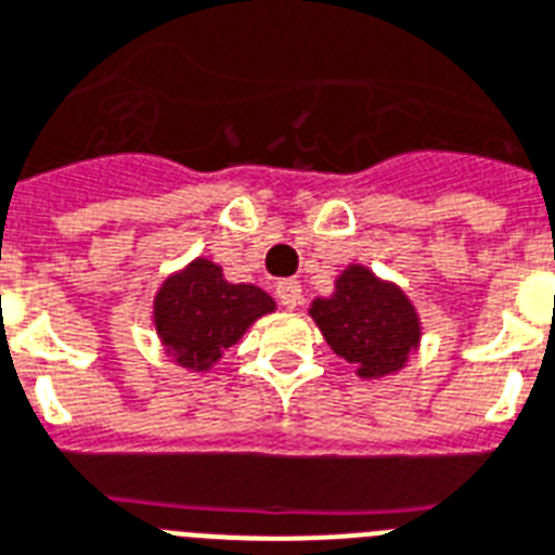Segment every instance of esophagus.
<instances>
[{"mask_svg":"<svg viewBox=\"0 0 555 555\" xmlns=\"http://www.w3.org/2000/svg\"><path fill=\"white\" fill-rule=\"evenodd\" d=\"M276 299L285 305L287 310L299 308L301 305V285L299 282H293V279H285V282H279L276 285Z\"/></svg>","mask_w":555,"mask_h":555,"instance_id":"34e87169","label":"esophagus"}]
</instances>
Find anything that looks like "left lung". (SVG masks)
<instances>
[{
  "label": "left lung",
  "instance_id": "1",
  "mask_svg": "<svg viewBox=\"0 0 555 555\" xmlns=\"http://www.w3.org/2000/svg\"><path fill=\"white\" fill-rule=\"evenodd\" d=\"M308 313L359 379L399 373L422 341V322L408 293L364 264L341 270L331 296L310 301Z\"/></svg>",
  "mask_w": 555,
  "mask_h": 555
}]
</instances>
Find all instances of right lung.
Instances as JSON below:
<instances>
[{"mask_svg":"<svg viewBox=\"0 0 555 555\" xmlns=\"http://www.w3.org/2000/svg\"><path fill=\"white\" fill-rule=\"evenodd\" d=\"M273 310L276 301L262 287L233 285L205 256L170 273L153 296V324L162 348L193 373L210 371L256 319Z\"/></svg>","mask_w":555,"mask_h":555,"instance_id":"obj_1","label":"right lung"}]
</instances>
